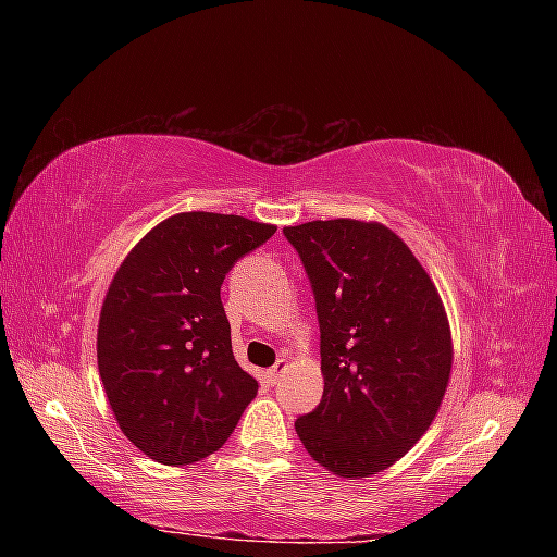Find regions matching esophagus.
I'll return each instance as SVG.
<instances>
[{
  "mask_svg": "<svg viewBox=\"0 0 557 557\" xmlns=\"http://www.w3.org/2000/svg\"><path fill=\"white\" fill-rule=\"evenodd\" d=\"M285 371H287V359L280 357L277 363L272 366V369H268V381H270V383H277L280 377H282V373H285Z\"/></svg>",
  "mask_w": 557,
  "mask_h": 557,
  "instance_id": "obj_1",
  "label": "esophagus"
}]
</instances>
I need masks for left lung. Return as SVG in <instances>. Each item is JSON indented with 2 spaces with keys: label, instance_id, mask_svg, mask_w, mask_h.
Masks as SVG:
<instances>
[{
  "label": "left lung",
  "instance_id": "8db88e82",
  "mask_svg": "<svg viewBox=\"0 0 557 557\" xmlns=\"http://www.w3.org/2000/svg\"><path fill=\"white\" fill-rule=\"evenodd\" d=\"M315 294L323 399L297 419L315 465L369 479L431 429L453 373V333L411 248L373 220L285 227Z\"/></svg>",
  "mask_w": 557,
  "mask_h": 557
}]
</instances>
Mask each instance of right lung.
<instances>
[{
    "label": "right lung",
    "mask_w": 557,
    "mask_h": 557,
    "mask_svg": "<svg viewBox=\"0 0 557 557\" xmlns=\"http://www.w3.org/2000/svg\"><path fill=\"white\" fill-rule=\"evenodd\" d=\"M275 224L176 212L116 268L98 321V371L122 433L168 467L227 443L258 383L234 359L220 287Z\"/></svg>",
    "instance_id": "1"
}]
</instances>
